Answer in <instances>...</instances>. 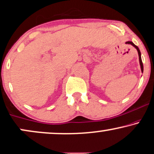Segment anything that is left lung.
<instances>
[{"mask_svg": "<svg viewBox=\"0 0 154 154\" xmlns=\"http://www.w3.org/2000/svg\"><path fill=\"white\" fill-rule=\"evenodd\" d=\"M126 44H131V45H133V46L134 47V48H137V51H138V53H139V63H140V65H141V69L142 72H143V63H142L141 57V52H140V50H139V48H138V47H137V45H134V44L133 43V42H131V41H128V42H126Z\"/></svg>", "mask_w": 154, "mask_h": 154, "instance_id": "8db88e82", "label": "left lung"}]
</instances>
